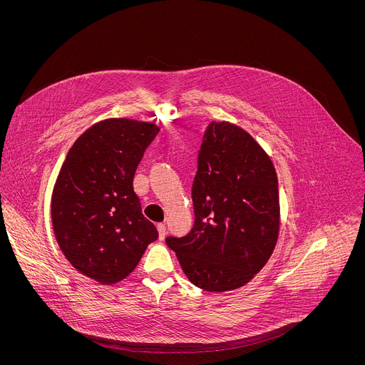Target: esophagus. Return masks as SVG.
Masks as SVG:
<instances>
[{
	"mask_svg": "<svg viewBox=\"0 0 365 365\" xmlns=\"http://www.w3.org/2000/svg\"><path fill=\"white\" fill-rule=\"evenodd\" d=\"M158 231H159V238L165 240V237H166V225L165 224H159L158 225Z\"/></svg>",
	"mask_w": 365,
	"mask_h": 365,
	"instance_id": "obj_1",
	"label": "esophagus"
}]
</instances>
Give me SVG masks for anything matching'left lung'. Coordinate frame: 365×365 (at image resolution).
Listing matches in <instances>:
<instances>
[{"label": "left lung", "instance_id": "1", "mask_svg": "<svg viewBox=\"0 0 365 365\" xmlns=\"http://www.w3.org/2000/svg\"><path fill=\"white\" fill-rule=\"evenodd\" d=\"M195 224L168 237L187 279L206 292L248 283L269 262L280 227L276 169L259 144L231 123L206 127L192 185Z\"/></svg>", "mask_w": 365, "mask_h": 365}]
</instances>
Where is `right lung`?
Wrapping results in <instances>:
<instances>
[{
  "instance_id": "right-lung-1",
  "label": "right lung",
  "mask_w": 365,
  "mask_h": 365,
  "mask_svg": "<svg viewBox=\"0 0 365 365\" xmlns=\"http://www.w3.org/2000/svg\"><path fill=\"white\" fill-rule=\"evenodd\" d=\"M159 127L103 120L71 147L51 195V222L68 262L101 284L125 279L158 240L133 187L134 173Z\"/></svg>"
}]
</instances>
